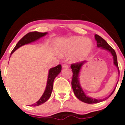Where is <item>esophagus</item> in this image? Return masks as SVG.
<instances>
[{
  "label": "esophagus",
  "instance_id": "1",
  "mask_svg": "<svg viewBox=\"0 0 125 125\" xmlns=\"http://www.w3.org/2000/svg\"><path fill=\"white\" fill-rule=\"evenodd\" d=\"M62 66L63 68H68V65L67 64H66V63L62 64Z\"/></svg>",
  "mask_w": 125,
  "mask_h": 125
}]
</instances>
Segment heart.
<instances>
[{"mask_svg":"<svg viewBox=\"0 0 125 125\" xmlns=\"http://www.w3.org/2000/svg\"><path fill=\"white\" fill-rule=\"evenodd\" d=\"M93 43L89 39L81 37H73L69 39L60 48V53L68 54L74 52L72 57L74 60H85L91 52Z\"/></svg>","mask_w":125,"mask_h":125,"instance_id":"b5f03b06","label":"heart"}]
</instances>
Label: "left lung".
Segmentation results:
<instances>
[{
    "mask_svg": "<svg viewBox=\"0 0 125 125\" xmlns=\"http://www.w3.org/2000/svg\"><path fill=\"white\" fill-rule=\"evenodd\" d=\"M95 40H97V47L99 48L101 47L102 49L108 50V51H109V52L111 53V54L113 55V59H114V64L117 66V68H118V74H119L120 71H119V69H118V63H117V55L114 49H113L111 46H110L109 45H108V43L106 42L105 40H104V39L102 38V37H100V36H99V35L95 34ZM85 63H86V61L79 62H77V63H75L71 64V68L72 71H73V78H72L71 85H72V88H73L74 94H75V96L77 97V98L79 99L80 100H81L82 102H85V103H89V104L99 103V102H102L103 101V100H106V99L109 98V97L113 94V93H114V91H115V89H114V91L112 92L111 94L108 97H106L105 99L101 100V99H93L92 97L87 96L86 94L84 93L82 88L81 86H80V83H79V72H80V70H81L82 66Z\"/></svg>",
    "mask_w": 125,
    "mask_h": 125,
    "instance_id": "obj_1",
    "label": "left lung"
}]
</instances>
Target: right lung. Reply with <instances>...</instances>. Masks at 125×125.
<instances>
[{"label": "right lung", "instance_id": "obj_1", "mask_svg": "<svg viewBox=\"0 0 125 125\" xmlns=\"http://www.w3.org/2000/svg\"><path fill=\"white\" fill-rule=\"evenodd\" d=\"M47 34V32H39L37 31H34V32H30L26 34L25 36H24L18 42L17 44H16V46L13 49L12 51H11V54H12L17 49L21 46H23L25 44L30 43L32 42L35 41V40H37L40 37H43V36H45ZM62 70V66L61 65H57L55 67L51 68L49 71L48 74V81L47 84H46V89H45V92L43 94L42 96L41 97L39 101H37L36 103H34V104H31V106H39L40 104H43L45 103V102L47 101L50 97L51 95V93L52 91V88H53V82L54 79L58 75V74L60 73Z\"/></svg>", "mask_w": 125, "mask_h": 125}]
</instances>
